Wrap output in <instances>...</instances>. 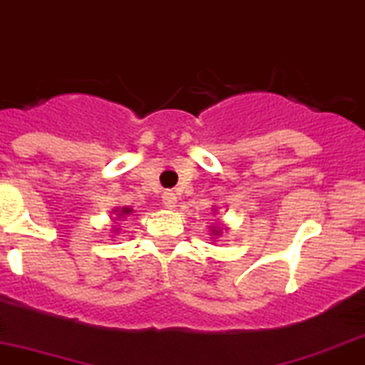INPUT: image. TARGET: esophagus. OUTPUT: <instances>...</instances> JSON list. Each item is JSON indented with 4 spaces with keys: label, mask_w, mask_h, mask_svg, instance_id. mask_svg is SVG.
Listing matches in <instances>:
<instances>
[{
    "label": "esophagus",
    "mask_w": 365,
    "mask_h": 365,
    "mask_svg": "<svg viewBox=\"0 0 365 365\" xmlns=\"http://www.w3.org/2000/svg\"><path fill=\"white\" fill-rule=\"evenodd\" d=\"M162 203L166 208H173L177 203V194L175 192H171V190H166L164 194H162Z\"/></svg>",
    "instance_id": "esophagus-1"
}]
</instances>
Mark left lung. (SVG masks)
I'll use <instances>...</instances> for the list:
<instances>
[{"mask_svg": "<svg viewBox=\"0 0 365 365\" xmlns=\"http://www.w3.org/2000/svg\"><path fill=\"white\" fill-rule=\"evenodd\" d=\"M212 235H214V236H220V229H216V227H214V229H212Z\"/></svg>", "mask_w": 365, "mask_h": 365, "instance_id": "obj_1", "label": "left lung"}]
</instances>
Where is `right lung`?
<instances>
[{
  "label": "right lung",
  "instance_id": "right-lung-1",
  "mask_svg": "<svg viewBox=\"0 0 365 365\" xmlns=\"http://www.w3.org/2000/svg\"><path fill=\"white\" fill-rule=\"evenodd\" d=\"M114 212H118V217H125V216H129L130 212H133V208L123 207V208H120V210H114Z\"/></svg>",
  "mask_w": 365,
  "mask_h": 365
}]
</instances>
